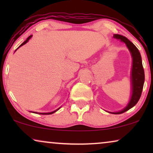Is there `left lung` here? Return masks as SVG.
Masks as SVG:
<instances>
[{
  "mask_svg": "<svg viewBox=\"0 0 153 153\" xmlns=\"http://www.w3.org/2000/svg\"><path fill=\"white\" fill-rule=\"evenodd\" d=\"M114 37L117 39H119L123 42H125L127 49L130 52L131 58H132V66L131 70V95L130 100L127 104V105L121 111L117 112H108L114 114H123L133 106H134L141 97L142 91H143L144 81H145V74L144 70L142 65L141 56L140 52L137 47L134 44L129 40L127 37L121 35L115 34Z\"/></svg>",
  "mask_w": 153,
  "mask_h": 153,
  "instance_id": "obj_1",
  "label": "left lung"
}]
</instances>
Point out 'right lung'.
<instances>
[{"instance_id":"1","label":"right lung","mask_w":153,"mask_h":153,"mask_svg":"<svg viewBox=\"0 0 153 153\" xmlns=\"http://www.w3.org/2000/svg\"><path fill=\"white\" fill-rule=\"evenodd\" d=\"M32 36H33V35H30V36H29L28 37V38H27L26 39V41H24V42H23L22 44V45H21L20 46H19V47L18 48H17V49H19V47H22V46H23V45H25V44H26L27 42H28V40H29V39H30V38H31V37H32ZM17 49H16V50H15V51H16V50H17ZM15 51H14V52H15ZM58 108V109H56V110H55V111H52V112H49V113H38V114H42V115H49V114H53V113H55L56 111H57L58 110V109H59V108ZM33 113H35V114H37V112H33Z\"/></svg>"}]
</instances>
